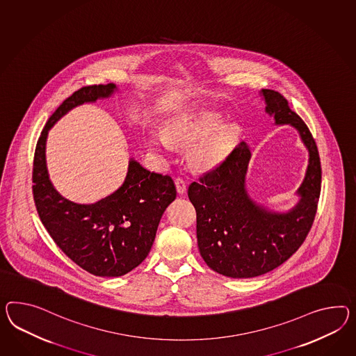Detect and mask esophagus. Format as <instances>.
<instances>
[{
	"label": "esophagus",
	"instance_id": "obj_1",
	"mask_svg": "<svg viewBox=\"0 0 356 356\" xmlns=\"http://www.w3.org/2000/svg\"><path fill=\"white\" fill-rule=\"evenodd\" d=\"M175 187H177V192L179 193V195H183V193H186V190H187V184H186V181L182 179V178H175Z\"/></svg>",
	"mask_w": 356,
	"mask_h": 356
}]
</instances>
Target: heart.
<instances>
[{
	"label": "heart",
	"instance_id": "obj_1",
	"mask_svg": "<svg viewBox=\"0 0 356 356\" xmlns=\"http://www.w3.org/2000/svg\"><path fill=\"white\" fill-rule=\"evenodd\" d=\"M220 115L204 112L197 118L175 120L164 130V136L152 134L148 145L154 149L168 148V140L192 145L188 157L199 169H211L220 164L234 151L241 137L236 122L219 125Z\"/></svg>",
	"mask_w": 356,
	"mask_h": 356
}]
</instances>
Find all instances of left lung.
Instances as JSON below:
<instances>
[{
    "label": "left lung",
    "mask_w": 356,
    "mask_h": 356,
    "mask_svg": "<svg viewBox=\"0 0 356 356\" xmlns=\"http://www.w3.org/2000/svg\"><path fill=\"white\" fill-rule=\"evenodd\" d=\"M261 95L275 124L296 129L309 151L296 207L280 213L250 199L245 177L252 152L245 142L188 187L201 257L213 271L234 279L270 273L298 250L314 223L321 188L319 152L310 130L280 92L262 89Z\"/></svg>",
    "instance_id": "left-lung-1"
}]
</instances>
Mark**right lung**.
<instances>
[{
    "label": "right lung",
    "mask_w": 356,
    "mask_h": 356,
    "mask_svg": "<svg viewBox=\"0 0 356 356\" xmlns=\"http://www.w3.org/2000/svg\"><path fill=\"white\" fill-rule=\"evenodd\" d=\"M115 83L85 86L73 92L47 120L33 159L37 213L55 244L85 271L103 277L128 274L146 259L160 219L177 197L173 179L131 159L125 181L94 204H77L56 191L46 168V138L55 122L83 103L110 98Z\"/></svg>",
    "instance_id": "1"
}]
</instances>
